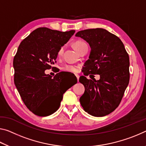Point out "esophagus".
<instances>
[{
	"label": "esophagus",
	"instance_id": "1",
	"mask_svg": "<svg viewBox=\"0 0 146 146\" xmlns=\"http://www.w3.org/2000/svg\"><path fill=\"white\" fill-rule=\"evenodd\" d=\"M75 76H76V77H77V80L78 81V80H79V75H77V74H76Z\"/></svg>",
	"mask_w": 146,
	"mask_h": 146
}]
</instances>
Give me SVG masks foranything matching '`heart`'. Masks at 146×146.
Instances as JSON below:
<instances>
[{
	"label": "heart",
	"mask_w": 146,
	"mask_h": 146,
	"mask_svg": "<svg viewBox=\"0 0 146 146\" xmlns=\"http://www.w3.org/2000/svg\"><path fill=\"white\" fill-rule=\"evenodd\" d=\"M86 45L84 41H83L82 40H77L74 42L73 43V46L76 50L78 52L80 50L82 47H84V45ZM64 52V47L62 46V47H60V48L58 50L57 52V55L58 57H60L62 54ZM62 70H64V71H67V72H71V73H76L77 72L78 70V68L77 66H75V65H71V64H66L62 67Z\"/></svg>",
	"instance_id": "obj_1"
}]
</instances>
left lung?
Here are the masks:
<instances>
[{
	"label": "left lung",
	"instance_id": "1",
	"mask_svg": "<svg viewBox=\"0 0 146 146\" xmlns=\"http://www.w3.org/2000/svg\"><path fill=\"white\" fill-rule=\"evenodd\" d=\"M75 36L84 39L91 47L84 75H100L98 80L80 77L79 82L85 88L80 98V105L93 116H105L119 106L129 84V54L118 37L105 29L84 30Z\"/></svg>",
	"mask_w": 146,
	"mask_h": 146
}]
</instances>
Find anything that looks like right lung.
Returning <instances> with one entry per match:
<instances>
[{"label":"right lung","mask_w":146,"mask_h":146,"mask_svg":"<svg viewBox=\"0 0 146 146\" xmlns=\"http://www.w3.org/2000/svg\"><path fill=\"white\" fill-rule=\"evenodd\" d=\"M75 31L60 32L46 27L36 29L25 38L13 58L14 83L27 107L34 114L47 116L56 112L69 86L62 73L54 77L45 71L53 69L60 47L69 41Z\"/></svg>","instance_id":"right-lung-1"}]
</instances>
